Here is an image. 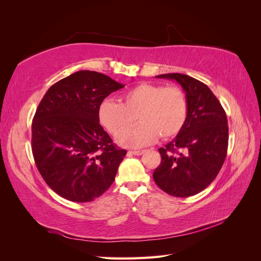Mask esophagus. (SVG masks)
<instances>
[{"label":"esophagus","instance_id":"esophagus-1","mask_svg":"<svg viewBox=\"0 0 261 261\" xmlns=\"http://www.w3.org/2000/svg\"><path fill=\"white\" fill-rule=\"evenodd\" d=\"M146 150H134V151H128V153L134 154V155H141Z\"/></svg>","mask_w":261,"mask_h":261}]
</instances>
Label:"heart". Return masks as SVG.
<instances>
[{"label": "heart", "mask_w": 261, "mask_h": 261, "mask_svg": "<svg viewBox=\"0 0 261 261\" xmlns=\"http://www.w3.org/2000/svg\"><path fill=\"white\" fill-rule=\"evenodd\" d=\"M187 114L183 89L153 84H139L123 93L122 102L106 100L99 108L100 123L114 136L129 128L138 116L141 123L117 138L121 145L130 148L152 144L159 135L162 139L176 136Z\"/></svg>", "instance_id": "obj_1"}]
</instances>
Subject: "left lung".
Listing matches in <instances>:
<instances>
[{"mask_svg":"<svg viewBox=\"0 0 261 261\" xmlns=\"http://www.w3.org/2000/svg\"><path fill=\"white\" fill-rule=\"evenodd\" d=\"M155 77L181 86L188 114L176 138L159 149L161 163L152 176L171 196H193L212 183L224 163L228 144L226 114L209 87L195 78L178 73Z\"/></svg>","mask_w":261,"mask_h":261,"instance_id":"left-lung-1","label":"left lung"}]
</instances>
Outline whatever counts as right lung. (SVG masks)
<instances>
[{
  "label": "right lung",
  "mask_w": 261,
  "mask_h": 261,
  "mask_svg": "<svg viewBox=\"0 0 261 261\" xmlns=\"http://www.w3.org/2000/svg\"><path fill=\"white\" fill-rule=\"evenodd\" d=\"M124 85L92 70H80L51 86L31 125L38 171L53 192L88 202L112 185L127 153L100 125L99 108Z\"/></svg>",
  "instance_id": "1"
}]
</instances>
